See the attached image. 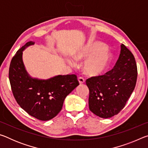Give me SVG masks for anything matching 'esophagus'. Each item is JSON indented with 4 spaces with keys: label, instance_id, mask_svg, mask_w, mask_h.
Wrapping results in <instances>:
<instances>
[{
    "label": "esophagus",
    "instance_id": "obj_1",
    "mask_svg": "<svg viewBox=\"0 0 148 148\" xmlns=\"http://www.w3.org/2000/svg\"><path fill=\"white\" fill-rule=\"evenodd\" d=\"M78 81H79L80 84H82L85 82V79L83 77H78Z\"/></svg>",
    "mask_w": 148,
    "mask_h": 148
}]
</instances>
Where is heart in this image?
Wrapping results in <instances>:
<instances>
[{"label": "heart", "instance_id": "b5f03b06", "mask_svg": "<svg viewBox=\"0 0 148 148\" xmlns=\"http://www.w3.org/2000/svg\"><path fill=\"white\" fill-rule=\"evenodd\" d=\"M87 57L89 58L84 62V71L90 76H97L106 71L111 60V54L107 51V47L105 45L97 42L88 45L73 56L75 60ZM68 62L71 64H73L71 61Z\"/></svg>", "mask_w": 148, "mask_h": 148}]
</instances>
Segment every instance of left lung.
I'll list each match as a JSON object with an SVG mask.
<instances>
[{
  "mask_svg": "<svg viewBox=\"0 0 148 148\" xmlns=\"http://www.w3.org/2000/svg\"><path fill=\"white\" fill-rule=\"evenodd\" d=\"M137 66L131 51L121 45V53L114 69L87 79L89 107L94 114L109 118L123 109L136 86Z\"/></svg>",
  "mask_w": 148,
  "mask_h": 148,
  "instance_id": "8db88e82",
  "label": "left lung"
}]
</instances>
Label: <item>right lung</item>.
<instances>
[{
	"instance_id": "add662e5",
	"label": "right lung",
	"mask_w": 148,
	"mask_h": 148,
	"mask_svg": "<svg viewBox=\"0 0 148 148\" xmlns=\"http://www.w3.org/2000/svg\"><path fill=\"white\" fill-rule=\"evenodd\" d=\"M34 42H27L15 54L9 68V79L17 103L30 116L48 121L61 111L64 99L79 85L77 76L59 75L47 80L32 79L25 69L22 54L25 47Z\"/></svg>"
}]
</instances>
